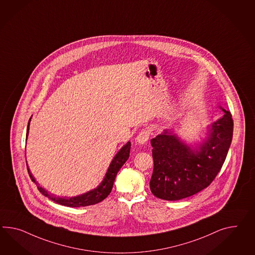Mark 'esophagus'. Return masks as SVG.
<instances>
[{"mask_svg": "<svg viewBox=\"0 0 255 255\" xmlns=\"http://www.w3.org/2000/svg\"><path fill=\"white\" fill-rule=\"evenodd\" d=\"M150 132L148 129H142L138 134H137L136 140L139 144L146 143L148 141V139L150 138Z\"/></svg>", "mask_w": 255, "mask_h": 255, "instance_id": "1", "label": "esophagus"}]
</instances>
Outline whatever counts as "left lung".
I'll list each match as a JSON object with an SVG mask.
<instances>
[{"instance_id":"left-lung-1","label":"left lung","mask_w":255,"mask_h":255,"mask_svg":"<svg viewBox=\"0 0 255 255\" xmlns=\"http://www.w3.org/2000/svg\"><path fill=\"white\" fill-rule=\"evenodd\" d=\"M212 126L209 138L193 151L175 134L164 130L150 139L153 172L150 191L165 201L192 196L207 188L222 168L233 136L230 112Z\"/></svg>"}]
</instances>
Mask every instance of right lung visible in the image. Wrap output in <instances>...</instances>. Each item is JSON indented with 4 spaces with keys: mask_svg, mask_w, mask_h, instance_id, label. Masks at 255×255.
<instances>
[{
    "mask_svg": "<svg viewBox=\"0 0 255 255\" xmlns=\"http://www.w3.org/2000/svg\"><path fill=\"white\" fill-rule=\"evenodd\" d=\"M28 130H29V122L27 125L26 137H27V135H28ZM130 146V142H128L127 145H125L124 147L119 150V152L114 158V160L112 161L104 181L99 186L98 188L93 189L92 191H89L83 195H80V196L72 197V198H61V197L51 195L46 191L45 189L39 187V184L35 181V179L31 175V173L29 172L28 168H27V172H28V175L30 176L33 182L36 183L39 192L42 195L48 197L50 200H52L53 202L59 203L61 205L68 206V207H83V206L93 205V204L101 203L102 201H104L105 198L110 194L112 189H113V185L115 182V179H116L117 175H118V171L123 166V164L127 162V160L129 157Z\"/></svg>",
    "mask_w": 255,
    "mask_h": 255,
    "instance_id": "add662e5",
    "label": "right lung"
}]
</instances>
